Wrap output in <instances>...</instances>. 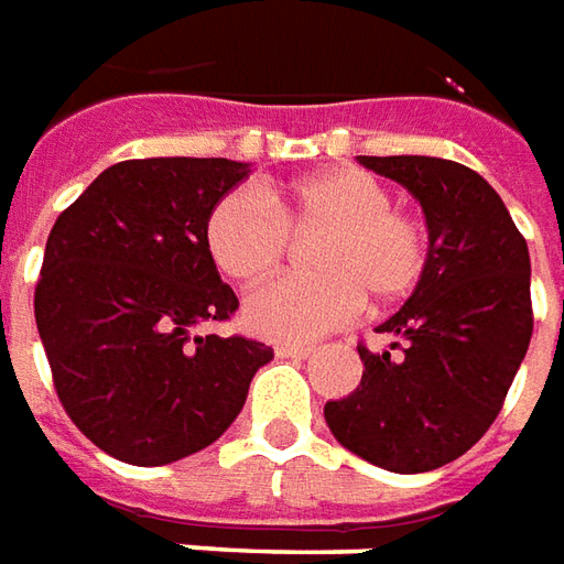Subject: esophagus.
<instances>
[{"label":"esophagus","instance_id":"esophagus-1","mask_svg":"<svg viewBox=\"0 0 564 564\" xmlns=\"http://www.w3.org/2000/svg\"><path fill=\"white\" fill-rule=\"evenodd\" d=\"M313 352V346H301V343H279V346H275V355H279V358H294V361H297V358H310Z\"/></svg>","mask_w":564,"mask_h":564}]
</instances>
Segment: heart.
I'll return each mask as SVG.
<instances>
[{"label":"heart","mask_w":564,"mask_h":564,"mask_svg":"<svg viewBox=\"0 0 564 564\" xmlns=\"http://www.w3.org/2000/svg\"><path fill=\"white\" fill-rule=\"evenodd\" d=\"M291 234H322L310 279H275L242 306L246 327L267 339L325 337L352 322L365 297L391 306L416 291L429 237L410 212L391 209L389 187L365 170L334 166L285 187H237L215 203L206 246L215 267L254 285L285 258Z\"/></svg>","instance_id":"1"}]
</instances>
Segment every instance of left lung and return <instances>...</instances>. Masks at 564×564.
<instances>
[{
    "label": "left lung",
    "instance_id": "1",
    "mask_svg": "<svg viewBox=\"0 0 564 564\" xmlns=\"http://www.w3.org/2000/svg\"><path fill=\"white\" fill-rule=\"evenodd\" d=\"M425 212L429 263L416 291L377 327L386 352L358 346L361 386L325 403L349 453L394 474L465 455L501 413L531 339L529 246L480 173L422 154L358 158Z\"/></svg>",
    "mask_w": 564,
    "mask_h": 564
}]
</instances>
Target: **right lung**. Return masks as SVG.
I'll return each mask as SVG.
<instances>
[{
  "label": "right lung",
  "mask_w": 564,
  "mask_h": 564,
  "mask_svg": "<svg viewBox=\"0 0 564 564\" xmlns=\"http://www.w3.org/2000/svg\"><path fill=\"white\" fill-rule=\"evenodd\" d=\"M249 173L227 158L115 163L51 227L39 337L63 410L118 462L170 465L206 449L273 358L258 339L194 334L239 306L206 221Z\"/></svg>",
  "instance_id": "add662e5"
}]
</instances>
